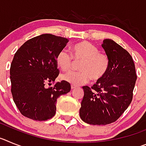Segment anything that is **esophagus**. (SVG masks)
<instances>
[{
    "mask_svg": "<svg viewBox=\"0 0 146 146\" xmlns=\"http://www.w3.org/2000/svg\"><path fill=\"white\" fill-rule=\"evenodd\" d=\"M75 88H76V86H74V85H72V86H71V88L72 89H74Z\"/></svg>",
    "mask_w": 146,
    "mask_h": 146,
    "instance_id": "1",
    "label": "esophagus"
}]
</instances>
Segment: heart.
Here are the masks:
<instances>
[{"mask_svg":"<svg viewBox=\"0 0 146 146\" xmlns=\"http://www.w3.org/2000/svg\"><path fill=\"white\" fill-rule=\"evenodd\" d=\"M56 64L63 71H69L74 61H81L80 72H70L63 74L61 78L74 86H81L92 80L103 79L109 70L108 55L99 52L96 46L88 42H80L72 47V55L66 50H60L56 56Z\"/></svg>","mask_w":146,"mask_h":146,"instance_id":"1","label":"heart"}]
</instances>
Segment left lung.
<instances>
[{"mask_svg": "<svg viewBox=\"0 0 146 146\" xmlns=\"http://www.w3.org/2000/svg\"><path fill=\"white\" fill-rule=\"evenodd\" d=\"M102 47L109 58V70L91 88L82 87L80 109L81 119L92 125L109 124L120 118L132 100L137 80L133 59L125 49L111 39H104Z\"/></svg>", "mask_w": 146, "mask_h": 146, "instance_id": "obj_1", "label": "left lung"}]
</instances>
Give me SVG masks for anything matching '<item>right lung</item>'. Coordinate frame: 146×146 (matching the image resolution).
Returning a JSON list of instances; mask_svg holds the SVG:
<instances>
[{
	"mask_svg": "<svg viewBox=\"0 0 146 146\" xmlns=\"http://www.w3.org/2000/svg\"><path fill=\"white\" fill-rule=\"evenodd\" d=\"M68 42L66 38L45 33L28 40L15 54L10 67L11 91L23 115L36 121L52 118L58 98L70 91V84L65 80L46 86L58 76L55 58Z\"/></svg>",
	"mask_w": 146,
	"mask_h": 146,
	"instance_id": "obj_1",
	"label": "right lung"
}]
</instances>
